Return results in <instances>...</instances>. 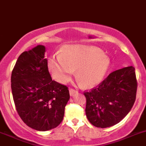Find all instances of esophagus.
Returning a JSON list of instances; mask_svg holds the SVG:
<instances>
[{"label":"esophagus","mask_w":146,"mask_h":146,"mask_svg":"<svg viewBox=\"0 0 146 146\" xmlns=\"http://www.w3.org/2000/svg\"><path fill=\"white\" fill-rule=\"evenodd\" d=\"M69 92H70V96H74L75 94H76L78 92H77V90H74V89H72V88H70L69 90Z\"/></svg>","instance_id":"34e87169"}]
</instances>
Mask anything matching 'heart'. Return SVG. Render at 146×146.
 <instances>
[{
	"label": "heart",
	"mask_w": 146,
	"mask_h": 146,
	"mask_svg": "<svg viewBox=\"0 0 146 146\" xmlns=\"http://www.w3.org/2000/svg\"><path fill=\"white\" fill-rule=\"evenodd\" d=\"M110 65L111 60L100 49L83 44L65 45L59 55H52L47 61L49 70L58 82H68L76 70L77 79L88 88L102 82Z\"/></svg>",
	"instance_id": "b5f03b06"
}]
</instances>
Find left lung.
<instances>
[{
    "label": "left lung",
    "instance_id": "1",
    "mask_svg": "<svg viewBox=\"0 0 146 146\" xmlns=\"http://www.w3.org/2000/svg\"><path fill=\"white\" fill-rule=\"evenodd\" d=\"M137 88L135 68L132 66L109 74L98 88L84 94L89 122L101 128L119 123L133 107Z\"/></svg>",
    "mask_w": 146,
    "mask_h": 146
}]
</instances>
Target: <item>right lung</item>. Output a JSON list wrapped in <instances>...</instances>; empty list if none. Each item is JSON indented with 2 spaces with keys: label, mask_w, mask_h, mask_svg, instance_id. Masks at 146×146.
<instances>
[{
  "label": "right lung",
  "mask_w": 146,
  "mask_h": 146,
  "mask_svg": "<svg viewBox=\"0 0 146 146\" xmlns=\"http://www.w3.org/2000/svg\"><path fill=\"white\" fill-rule=\"evenodd\" d=\"M44 45L22 52L11 76V88L17 112L27 125L39 131L62 122L70 100L68 88L52 80Z\"/></svg>",
  "instance_id": "1"
}]
</instances>
